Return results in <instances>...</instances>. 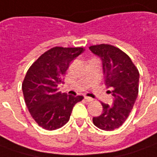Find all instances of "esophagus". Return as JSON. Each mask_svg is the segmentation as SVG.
Wrapping results in <instances>:
<instances>
[{"instance_id": "1", "label": "esophagus", "mask_w": 157, "mask_h": 157, "mask_svg": "<svg viewBox=\"0 0 157 157\" xmlns=\"http://www.w3.org/2000/svg\"><path fill=\"white\" fill-rule=\"evenodd\" d=\"M85 99H86V101L87 102H92L93 100H94V98H90V97H85Z\"/></svg>"}]
</instances>
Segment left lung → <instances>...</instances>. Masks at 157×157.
Segmentation results:
<instances>
[{"label":"left lung","instance_id":"left-lung-1","mask_svg":"<svg viewBox=\"0 0 157 157\" xmlns=\"http://www.w3.org/2000/svg\"><path fill=\"white\" fill-rule=\"evenodd\" d=\"M91 52L102 60L105 85L114 97L113 105L101 103L103 113L93 118L97 128L112 131L125 122L134 105L139 94L140 73L128 54L108 44L89 47Z\"/></svg>","mask_w":157,"mask_h":157}]
</instances>
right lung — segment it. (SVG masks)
Instances as JSON below:
<instances>
[{
    "mask_svg": "<svg viewBox=\"0 0 157 157\" xmlns=\"http://www.w3.org/2000/svg\"><path fill=\"white\" fill-rule=\"evenodd\" d=\"M83 48L55 47L40 55L26 73L22 90L34 120L46 130H56L70 120L74 105L82 96L59 92L70 63L84 52Z\"/></svg>",
    "mask_w": 157,
    "mask_h": 157,
    "instance_id": "right-lung-1",
    "label": "right lung"
}]
</instances>
